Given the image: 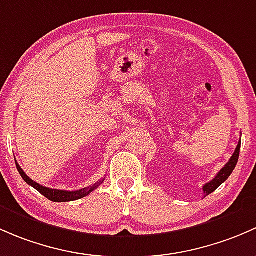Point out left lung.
I'll return each mask as SVG.
<instances>
[{
  "instance_id": "1",
  "label": "left lung",
  "mask_w": 256,
  "mask_h": 256,
  "mask_svg": "<svg viewBox=\"0 0 256 256\" xmlns=\"http://www.w3.org/2000/svg\"><path fill=\"white\" fill-rule=\"evenodd\" d=\"M240 143L242 142L239 140L236 152H234V154L232 155L230 160H229V162L224 165V168H223L222 170L217 174V176H216L212 181H210V182L206 184V185L204 186V197L208 196L210 194H212L213 191H216V190H217L218 187L222 185L226 178L230 176V174L233 172V170L236 168V162H238V159H239V152H240Z\"/></svg>"
}]
</instances>
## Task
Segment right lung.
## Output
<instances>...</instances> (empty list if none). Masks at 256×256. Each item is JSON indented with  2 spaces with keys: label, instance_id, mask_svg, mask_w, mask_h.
Masks as SVG:
<instances>
[{
  "label": "right lung",
  "instance_id": "1",
  "mask_svg": "<svg viewBox=\"0 0 256 256\" xmlns=\"http://www.w3.org/2000/svg\"><path fill=\"white\" fill-rule=\"evenodd\" d=\"M16 166H17L18 172L20 174V176H22L23 180H24L28 185L34 187L36 191L40 192L44 197H46V198L50 200V201H52V202H69V201H76V200L84 198V197H86L88 194H91L94 188H97V187L101 185L104 180H104L98 181V182H96L94 185L86 187V188H82V190H78V191H64V190H54V188H48V187L39 185V184H36V181L30 180V178L26 175L24 171H23L22 168H20V165H18V162H16Z\"/></svg>",
  "mask_w": 256,
  "mask_h": 256
}]
</instances>
